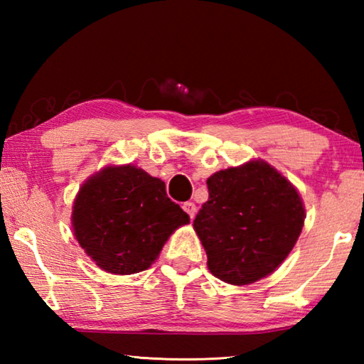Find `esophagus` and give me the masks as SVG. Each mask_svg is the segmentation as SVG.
Instances as JSON below:
<instances>
[{
  "instance_id": "34e87169",
  "label": "esophagus",
  "mask_w": 364,
  "mask_h": 364,
  "mask_svg": "<svg viewBox=\"0 0 364 364\" xmlns=\"http://www.w3.org/2000/svg\"><path fill=\"white\" fill-rule=\"evenodd\" d=\"M183 210L189 215V218H191V220H193V218L196 217L197 207H196L194 202H184V204H183Z\"/></svg>"
}]
</instances>
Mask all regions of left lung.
I'll use <instances>...</instances> for the list:
<instances>
[{
    "label": "left lung",
    "instance_id": "1",
    "mask_svg": "<svg viewBox=\"0 0 364 364\" xmlns=\"http://www.w3.org/2000/svg\"><path fill=\"white\" fill-rule=\"evenodd\" d=\"M194 220L210 273L232 286L267 278L291 254L305 221L294 184L268 162L249 160L207 180Z\"/></svg>",
    "mask_w": 364,
    "mask_h": 364
}]
</instances>
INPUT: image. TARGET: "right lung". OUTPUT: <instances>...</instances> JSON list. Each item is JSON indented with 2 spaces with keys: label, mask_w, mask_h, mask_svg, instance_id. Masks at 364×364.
I'll list each match as a JSON object with an SVG mask.
<instances>
[{
  "label": "right lung",
  "mask_w": 364,
  "mask_h": 364,
  "mask_svg": "<svg viewBox=\"0 0 364 364\" xmlns=\"http://www.w3.org/2000/svg\"><path fill=\"white\" fill-rule=\"evenodd\" d=\"M189 215L171 202L165 183L136 165H107L86 180L72 207L73 236L112 274H134L157 260Z\"/></svg>",
  "instance_id": "right-lung-1"
}]
</instances>
